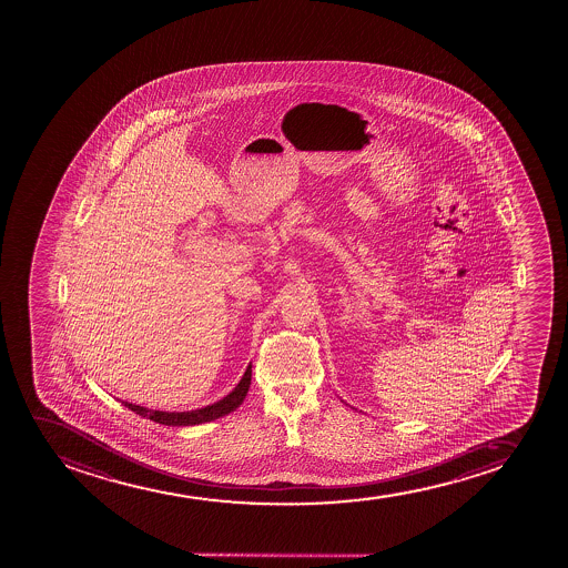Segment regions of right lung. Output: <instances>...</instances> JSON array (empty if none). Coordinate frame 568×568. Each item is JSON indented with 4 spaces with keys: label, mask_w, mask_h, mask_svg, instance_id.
Wrapping results in <instances>:
<instances>
[{
    "label": "right lung",
    "mask_w": 568,
    "mask_h": 568,
    "mask_svg": "<svg viewBox=\"0 0 568 568\" xmlns=\"http://www.w3.org/2000/svg\"><path fill=\"white\" fill-rule=\"evenodd\" d=\"M250 381H252V364L246 367L241 383L229 392L225 398L215 402V404L206 405V407H201V409H193V412H156V409H148L142 405L131 404V402H121V404L140 415V417L150 418L153 423L164 424V426H195V424L215 420V418L235 412L236 407H241L246 394H248Z\"/></svg>",
    "instance_id": "right-lung-1"
}]
</instances>
